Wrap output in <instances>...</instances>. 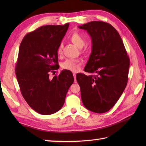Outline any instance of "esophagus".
Instances as JSON below:
<instances>
[{
    "label": "esophagus",
    "mask_w": 146,
    "mask_h": 146,
    "mask_svg": "<svg viewBox=\"0 0 146 146\" xmlns=\"http://www.w3.org/2000/svg\"><path fill=\"white\" fill-rule=\"evenodd\" d=\"M73 76H74V78H75V82H76V73H73Z\"/></svg>",
    "instance_id": "obj_1"
}]
</instances>
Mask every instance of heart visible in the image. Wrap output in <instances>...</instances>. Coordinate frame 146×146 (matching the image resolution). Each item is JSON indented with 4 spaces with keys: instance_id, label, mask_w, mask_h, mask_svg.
Masks as SVG:
<instances>
[{
    "instance_id": "obj_1",
    "label": "heart",
    "mask_w": 146,
    "mask_h": 146,
    "mask_svg": "<svg viewBox=\"0 0 146 146\" xmlns=\"http://www.w3.org/2000/svg\"><path fill=\"white\" fill-rule=\"evenodd\" d=\"M71 41L75 44L77 48H82L85 45V39L82 35H80L78 33H74L71 35L70 38ZM62 47L61 45L58 48V52L60 54L61 52ZM81 61L78 60H67L64 61L62 64V68L64 70H67L72 71V72H76L80 69Z\"/></svg>"
}]
</instances>
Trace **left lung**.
I'll return each instance as SVG.
<instances>
[{
  "label": "left lung",
  "mask_w": 146,
  "mask_h": 146,
  "mask_svg": "<svg viewBox=\"0 0 146 146\" xmlns=\"http://www.w3.org/2000/svg\"><path fill=\"white\" fill-rule=\"evenodd\" d=\"M78 27L92 38V53L84 71L94 74L76 76L82 100L88 110L105 113L114 106L126 87L129 58L119 33L110 24L92 21Z\"/></svg>",
  "instance_id": "left-lung-1"
}]
</instances>
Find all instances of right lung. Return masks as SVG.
<instances>
[{"label":"right lung","instance_id":"add662e5","mask_svg":"<svg viewBox=\"0 0 146 146\" xmlns=\"http://www.w3.org/2000/svg\"><path fill=\"white\" fill-rule=\"evenodd\" d=\"M69 27L46 25L24 36L22 41L15 75L24 98L40 114L51 115L63 107L74 78L64 70L52 79L49 73L58 70V50Z\"/></svg>","mask_w":146,"mask_h":146}]
</instances>
